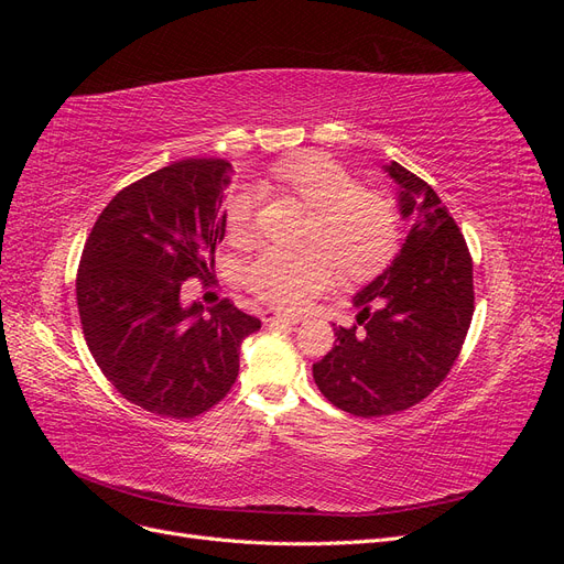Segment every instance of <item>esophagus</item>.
<instances>
[{"label": "esophagus", "instance_id": "1", "mask_svg": "<svg viewBox=\"0 0 564 564\" xmlns=\"http://www.w3.org/2000/svg\"><path fill=\"white\" fill-rule=\"evenodd\" d=\"M263 322L268 327H278V324H289V327H294L301 319L294 315H284V313H275V311H265L263 313Z\"/></svg>", "mask_w": 564, "mask_h": 564}]
</instances>
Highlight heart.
Masks as SVG:
<instances>
[{
    "mask_svg": "<svg viewBox=\"0 0 564 564\" xmlns=\"http://www.w3.org/2000/svg\"><path fill=\"white\" fill-rule=\"evenodd\" d=\"M270 178L317 214L315 242L330 251L268 247L256 253L245 268V284L256 296L278 308L299 311L336 282L338 265L346 275L362 280L390 261L398 247L395 209L386 197L362 193V185L344 166L315 152H301L272 164ZM253 202L249 187L228 195L224 218L232 240L249 235Z\"/></svg>",
    "mask_w": 564,
    "mask_h": 564,
    "instance_id": "heart-1",
    "label": "heart"
}]
</instances>
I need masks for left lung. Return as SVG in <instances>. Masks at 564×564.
Wrapping results in <instances>:
<instances>
[{
    "instance_id": "obj_1",
    "label": "left lung",
    "mask_w": 564,
    "mask_h": 564,
    "mask_svg": "<svg viewBox=\"0 0 564 564\" xmlns=\"http://www.w3.org/2000/svg\"><path fill=\"white\" fill-rule=\"evenodd\" d=\"M381 169L412 230L381 275L352 296L360 329L334 324V348L313 365L322 395L367 419L431 395L458 357L475 308L473 261L449 212L402 164Z\"/></svg>"
}]
</instances>
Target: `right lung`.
Wrapping results in <instances>:
<instances>
[{"mask_svg": "<svg viewBox=\"0 0 564 564\" xmlns=\"http://www.w3.org/2000/svg\"><path fill=\"white\" fill-rule=\"evenodd\" d=\"M226 160H183L117 193L84 245L77 308L96 365L152 414L193 419L224 400L261 319L230 301L181 299L214 272L226 235Z\"/></svg>", "mask_w": 564, "mask_h": 564, "instance_id": "right-lung-1", "label": "right lung"}]
</instances>
